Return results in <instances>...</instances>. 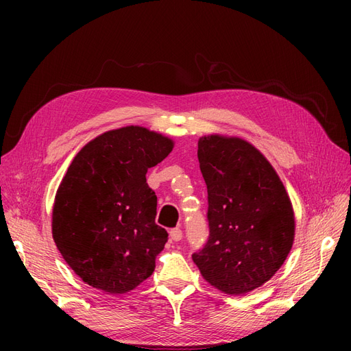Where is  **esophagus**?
I'll list each match as a JSON object with an SVG mask.
<instances>
[{
    "instance_id": "obj_1",
    "label": "esophagus",
    "mask_w": 351,
    "mask_h": 351,
    "mask_svg": "<svg viewBox=\"0 0 351 351\" xmlns=\"http://www.w3.org/2000/svg\"><path fill=\"white\" fill-rule=\"evenodd\" d=\"M169 237H171L173 241H180L183 239V231L180 228H173L171 231H169Z\"/></svg>"
}]
</instances>
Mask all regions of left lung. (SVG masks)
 <instances>
[{"instance_id": "obj_1", "label": "left lung", "mask_w": 351, "mask_h": 351, "mask_svg": "<svg viewBox=\"0 0 351 351\" xmlns=\"http://www.w3.org/2000/svg\"><path fill=\"white\" fill-rule=\"evenodd\" d=\"M197 158L208 189L209 237L193 262L215 289L249 293L269 281L291 250L290 197L268 159L239 137H200Z\"/></svg>"}]
</instances>
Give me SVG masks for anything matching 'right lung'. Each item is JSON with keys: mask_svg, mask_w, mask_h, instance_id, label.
Returning a JSON list of instances; mask_svg holds the SVG:
<instances>
[{"mask_svg": "<svg viewBox=\"0 0 351 351\" xmlns=\"http://www.w3.org/2000/svg\"><path fill=\"white\" fill-rule=\"evenodd\" d=\"M173 146L162 134L127 125L95 137L74 156L56 195L52 237L86 284L123 294L152 275L168 232L155 224L156 195L146 173Z\"/></svg>", "mask_w": 351, "mask_h": 351, "instance_id": "obj_1", "label": "right lung"}]
</instances>
